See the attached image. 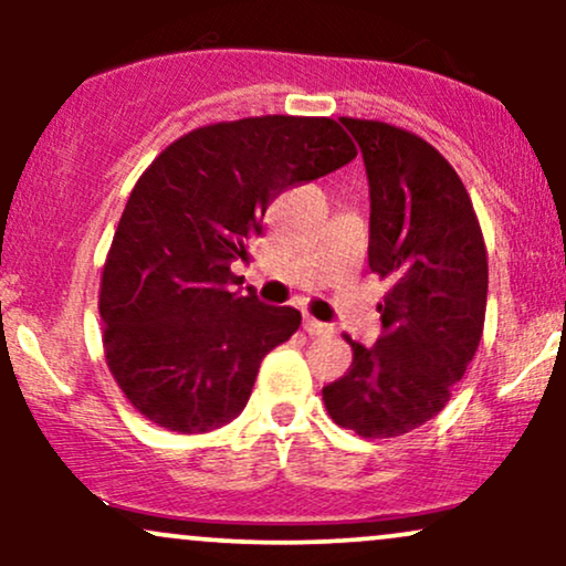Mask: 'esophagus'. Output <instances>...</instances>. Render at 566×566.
<instances>
[{
	"label": "esophagus",
	"mask_w": 566,
	"mask_h": 566,
	"mask_svg": "<svg viewBox=\"0 0 566 566\" xmlns=\"http://www.w3.org/2000/svg\"><path fill=\"white\" fill-rule=\"evenodd\" d=\"M303 329H305V333H308V335H329V333H333V327H329V324L314 319V316H305V319H303Z\"/></svg>",
	"instance_id": "obj_1"
}]
</instances>
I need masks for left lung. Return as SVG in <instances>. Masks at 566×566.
<instances>
[{"label":"left lung","mask_w":566,"mask_h":566,"mask_svg":"<svg viewBox=\"0 0 566 566\" xmlns=\"http://www.w3.org/2000/svg\"><path fill=\"white\" fill-rule=\"evenodd\" d=\"M343 125L369 180V269L388 279L375 346L350 343L354 361L322 388L337 426L391 439L450 401L484 329L486 250L463 180L431 143L373 119Z\"/></svg>","instance_id":"left-lung-1"}]
</instances>
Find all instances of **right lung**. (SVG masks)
Listing matches in <instances>:
<instances>
[{
  "label": "right lung",
  "instance_id": "add662e5",
  "mask_svg": "<svg viewBox=\"0 0 566 566\" xmlns=\"http://www.w3.org/2000/svg\"><path fill=\"white\" fill-rule=\"evenodd\" d=\"M356 157L327 116H250L178 138L129 193L101 279L103 348L116 386L167 431L207 433L242 412L263 356L301 327L265 305L233 261L279 193Z\"/></svg>",
  "mask_w": 566,
  "mask_h": 566
}]
</instances>
